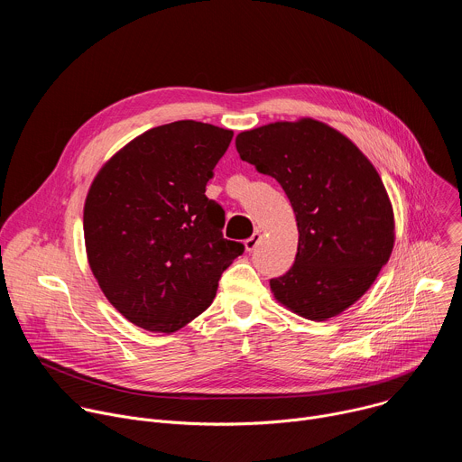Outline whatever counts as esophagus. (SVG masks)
<instances>
[{
	"label": "esophagus",
	"instance_id": "esophagus-1",
	"mask_svg": "<svg viewBox=\"0 0 462 462\" xmlns=\"http://www.w3.org/2000/svg\"><path fill=\"white\" fill-rule=\"evenodd\" d=\"M259 241H261V232L259 230H255L246 241H245V248H246V252H252L257 245H259Z\"/></svg>",
	"mask_w": 462,
	"mask_h": 462
}]
</instances>
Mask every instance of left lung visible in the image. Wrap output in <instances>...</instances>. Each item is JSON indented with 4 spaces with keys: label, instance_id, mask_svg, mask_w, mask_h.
Returning a JSON list of instances; mask_svg holds the SVG:
<instances>
[{
    "label": "left lung",
    "instance_id": "obj_1",
    "mask_svg": "<svg viewBox=\"0 0 462 462\" xmlns=\"http://www.w3.org/2000/svg\"><path fill=\"white\" fill-rule=\"evenodd\" d=\"M236 148L282 184L296 216V261L271 280L274 298L312 321L342 314L369 291L394 245L376 168L338 129L309 116L241 131Z\"/></svg>",
    "mask_w": 462,
    "mask_h": 462
}]
</instances>
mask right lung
<instances>
[{
	"mask_svg": "<svg viewBox=\"0 0 462 462\" xmlns=\"http://www.w3.org/2000/svg\"><path fill=\"white\" fill-rule=\"evenodd\" d=\"M232 129L195 120L157 125L118 150L84 205L91 273L134 325L171 335L210 307L245 246L223 237L225 212L205 195Z\"/></svg>",
	"mask_w": 462,
	"mask_h": 462,
	"instance_id": "add662e5",
	"label": "right lung"
}]
</instances>
